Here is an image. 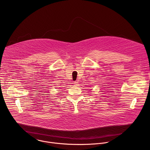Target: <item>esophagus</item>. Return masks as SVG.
Wrapping results in <instances>:
<instances>
[{"label": "esophagus", "instance_id": "esophagus-1", "mask_svg": "<svg viewBox=\"0 0 150 150\" xmlns=\"http://www.w3.org/2000/svg\"><path fill=\"white\" fill-rule=\"evenodd\" d=\"M77 84H78V82H77V81H75V82H74V84L75 86H77V85H78Z\"/></svg>", "mask_w": 150, "mask_h": 150}]
</instances>
